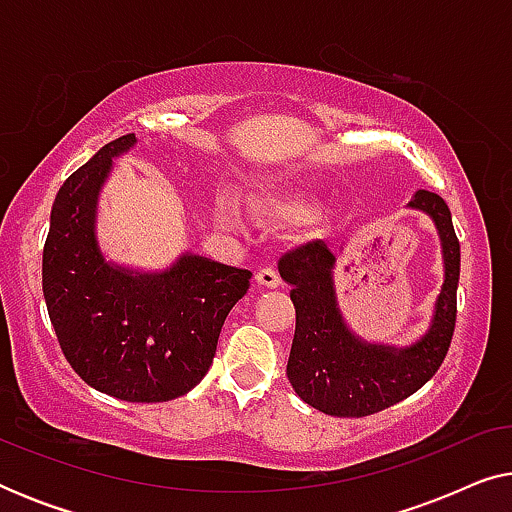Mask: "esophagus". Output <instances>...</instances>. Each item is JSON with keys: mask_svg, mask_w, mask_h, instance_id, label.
<instances>
[{"mask_svg": "<svg viewBox=\"0 0 512 512\" xmlns=\"http://www.w3.org/2000/svg\"><path fill=\"white\" fill-rule=\"evenodd\" d=\"M256 282L261 286H268V289H277L282 284V279H279V275L272 268H263L256 272Z\"/></svg>", "mask_w": 512, "mask_h": 512, "instance_id": "obj_1", "label": "esophagus"}]
</instances>
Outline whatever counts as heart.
I'll use <instances>...</instances> for the list:
<instances>
[{
    "label": "heart",
    "mask_w": 512,
    "mask_h": 512,
    "mask_svg": "<svg viewBox=\"0 0 512 512\" xmlns=\"http://www.w3.org/2000/svg\"><path fill=\"white\" fill-rule=\"evenodd\" d=\"M270 207L282 216L296 219V216H305L314 207V198L305 191H289L279 193L275 198H270Z\"/></svg>",
    "instance_id": "heart-1"
}]
</instances>
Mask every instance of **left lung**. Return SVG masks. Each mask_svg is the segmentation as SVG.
Wrapping results in <instances>:
<instances>
[{
    "label": "left lung",
    "mask_w": 512,
    "mask_h": 512,
    "mask_svg": "<svg viewBox=\"0 0 512 512\" xmlns=\"http://www.w3.org/2000/svg\"><path fill=\"white\" fill-rule=\"evenodd\" d=\"M408 207L433 221L445 263V282L431 324L408 347L368 342L347 326L335 296V254L324 242H307L279 258V275L291 284L296 305V335L286 377L307 405L326 415L366 417L391 408L422 389L450 349L461 261L450 207L431 191H417Z\"/></svg>",
    "instance_id": "obj_1"
}]
</instances>
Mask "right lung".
<instances>
[{
    "label": "right lung",
    "mask_w": 512,
    "mask_h": 512,
    "mask_svg": "<svg viewBox=\"0 0 512 512\" xmlns=\"http://www.w3.org/2000/svg\"><path fill=\"white\" fill-rule=\"evenodd\" d=\"M137 144H104L60 186L44 244L41 284L69 366L90 387L130 403H163L200 384L249 270L181 254L167 270L139 272L104 258L97 202L114 158Z\"/></svg>",
    "instance_id": "right-lung-1"
}]
</instances>
